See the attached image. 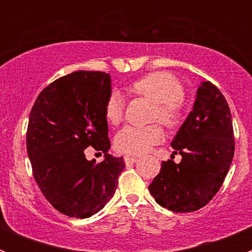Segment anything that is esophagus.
Returning <instances> with one entry per match:
<instances>
[{
  "instance_id": "34e87169",
  "label": "esophagus",
  "mask_w": 252,
  "mask_h": 252,
  "mask_svg": "<svg viewBox=\"0 0 252 252\" xmlns=\"http://www.w3.org/2000/svg\"><path fill=\"white\" fill-rule=\"evenodd\" d=\"M137 161L136 157H125V162L126 164H133V162Z\"/></svg>"
}]
</instances>
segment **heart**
<instances>
[{"label": "heart", "mask_w": 252, "mask_h": 252, "mask_svg": "<svg viewBox=\"0 0 252 252\" xmlns=\"http://www.w3.org/2000/svg\"><path fill=\"white\" fill-rule=\"evenodd\" d=\"M131 90L150 99L157 104L153 119L166 127H175L184 119L182 103L183 88L174 75L166 72H154L133 82ZM124 98L117 91L111 92L104 103L107 121L117 125L124 117ZM164 139V132L159 125L148 126H125L116 133L115 146L127 155H141Z\"/></svg>", "instance_id": "obj_1"}]
</instances>
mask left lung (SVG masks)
<instances>
[{"mask_svg":"<svg viewBox=\"0 0 252 252\" xmlns=\"http://www.w3.org/2000/svg\"><path fill=\"white\" fill-rule=\"evenodd\" d=\"M170 145L182 160L179 164L162 161L149 190L169 211H198L221 188L235 153L230 107L211 82L198 87L193 110Z\"/></svg>","mask_w":252,"mask_h":252,"instance_id":"obj_1","label":"left lung"}]
</instances>
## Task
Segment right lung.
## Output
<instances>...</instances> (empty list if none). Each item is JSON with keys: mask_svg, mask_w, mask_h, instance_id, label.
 <instances>
[{"mask_svg": "<svg viewBox=\"0 0 252 252\" xmlns=\"http://www.w3.org/2000/svg\"><path fill=\"white\" fill-rule=\"evenodd\" d=\"M111 75L78 70L59 78L37 95L29 117L26 149L32 174L49 203L63 215L88 218L113 197L124 158L108 154L104 103ZM88 146L105 154L87 160Z\"/></svg>", "mask_w": 252, "mask_h": 252, "instance_id": "add662e5", "label": "right lung"}]
</instances>
